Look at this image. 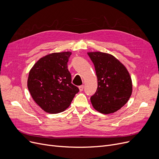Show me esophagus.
I'll return each mask as SVG.
<instances>
[{
	"label": "esophagus",
	"instance_id": "34e87169",
	"mask_svg": "<svg viewBox=\"0 0 159 159\" xmlns=\"http://www.w3.org/2000/svg\"><path fill=\"white\" fill-rule=\"evenodd\" d=\"M84 85H80L79 86V89H80V91L81 92L83 91V90H84Z\"/></svg>",
	"mask_w": 159,
	"mask_h": 159
}]
</instances>
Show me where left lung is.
<instances>
[{
  "label": "left lung",
  "mask_w": 159,
  "mask_h": 159,
  "mask_svg": "<svg viewBox=\"0 0 159 159\" xmlns=\"http://www.w3.org/2000/svg\"><path fill=\"white\" fill-rule=\"evenodd\" d=\"M94 63L98 88L90 97L93 107L103 114L113 113L129 100L132 81L126 68L113 56L100 52H89Z\"/></svg>",
  "instance_id": "8db88e82"
}]
</instances>
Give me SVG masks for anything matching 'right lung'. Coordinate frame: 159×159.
<instances>
[{"label":"right lung","instance_id":"right-lung-1","mask_svg":"<svg viewBox=\"0 0 159 159\" xmlns=\"http://www.w3.org/2000/svg\"><path fill=\"white\" fill-rule=\"evenodd\" d=\"M71 52L52 53L41 58L30 70L28 88L45 112L56 114L69 107L80 90L72 83L67 63Z\"/></svg>","mask_w":159,"mask_h":159}]
</instances>
